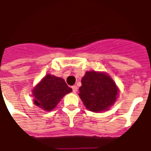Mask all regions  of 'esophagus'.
Wrapping results in <instances>:
<instances>
[{"label":"esophagus","mask_w":151,"mask_h":151,"mask_svg":"<svg viewBox=\"0 0 151 151\" xmlns=\"http://www.w3.org/2000/svg\"><path fill=\"white\" fill-rule=\"evenodd\" d=\"M72 90H73V93H76L77 92V91H78V87L74 85V86L72 87Z\"/></svg>","instance_id":"34e87169"}]
</instances>
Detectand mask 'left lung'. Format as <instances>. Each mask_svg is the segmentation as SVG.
<instances>
[{
    "label": "left lung",
    "instance_id": "obj_1",
    "mask_svg": "<svg viewBox=\"0 0 151 151\" xmlns=\"http://www.w3.org/2000/svg\"><path fill=\"white\" fill-rule=\"evenodd\" d=\"M78 95L84 106L93 112L107 111L116 102L119 88L107 73L87 71L81 80Z\"/></svg>",
    "mask_w": 151,
    "mask_h": 151
}]
</instances>
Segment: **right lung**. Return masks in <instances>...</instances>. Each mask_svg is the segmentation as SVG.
Masks as SVG:
<instances>
[{"mask_svg":"<svg viewBox=\"0 0 151 151\" xmlns=\"http://www.w3.org/2000/svg\"><path fill=\"white\" fill-rule=\"evenodd\" d=\"M64 80L54 75L46 74L32 91L33 103L44 111H52L63 97L71 92Z\"/></svg>","mask_w":151,"mask_h":151,"instance_id":"1","label":"right lung"}]
</instances>
